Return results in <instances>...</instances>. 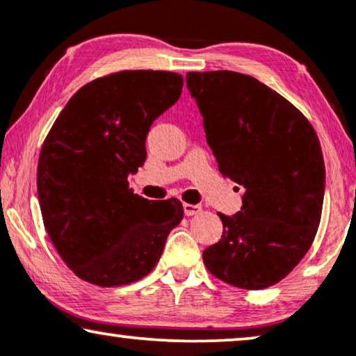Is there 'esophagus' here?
Listing matches in <instances>:
<instances>
[{
    "label": "esophagus",
    "instance_id": "34e87169",
    "mask_svg": "<svg viewBox=\"0 0 356 356\" xmlns=\"http://www.w3.org/2000/svg\"><path fill=\"white\" fill-rule=\"evenodd\" d=\"M183 211H184V216L191 217V216H196V213H199V212H202V207L196 206V204L183 202Z\"/></svg>",
    "mask_w": 356,
    "mask_h": 356
}]
</instances>
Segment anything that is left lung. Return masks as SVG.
Listing matches in <instances>:
<instances>
[{
    "instance_id": "8db88e82",
    "label": "left lung",
    "mask_w": 356,
    "mask_h": 356,
    "mask_svg": "<svg viewBox=\"0 0 356 356\" xmlns=\"http://www.w3.org/2000/svg\"><path fill=\"white\" fill-rule=\"evenodd\" d=\"M218 172L245 188L241 211L220 241L202 252L217 279L261 290L303 259L323 212L325 168L318 134L301 111L254 77L233 71L188 72Z\"/></svg>"
}]
</instances>
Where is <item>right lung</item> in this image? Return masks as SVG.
Segmentation results:
<instances>
[{
	"label": "right lung",
	"mask_w": 356,
	"mask_h": 356,
	"mask_svg": "<svg viewBox=\"0 0 356 356\" xmlns=\"http://www.w3.org/2000/svg\"><path fill=\"white\" fill-rule=\"evenodd\" d=\"M181 87L177 72H113L81 87L53 123L38 159V202L53 246L79 279L140 280L181 222L178 199L147 201L128 183L145 162L150 126Z\"/></svg>",
	"instance_id": "1"
}]
</instances>
